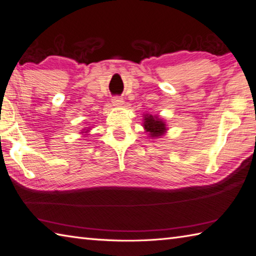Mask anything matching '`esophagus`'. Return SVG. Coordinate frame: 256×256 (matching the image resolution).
Instances as JSON below:
<instances>
[{"label": "esophagus", "instance_id": "1", "mask_svg": "<svg viewBox=\"0 0 256 256\" xmlns=\"http://www.w3.org/2000/svg\"><path fill=\"white\" fill-rule=\"evenodd\" d=\"M112 102L114 107H122L124 105V100L120 97H114Z\"/></svg>", "mask_w": 256, "mask_h": 256}]
</instances>
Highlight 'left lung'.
I'll list each match as a JSON object with an SVG mask.
<instances>
[{"mask_svg":"<svg viewBox=\"0 0 256 256\" xmlns=\"http://www.w3.org/2000/svg\"><path fill=\"white\" fill-rule=\"evenodd\" d=\"M142 127L146 132H148V137L151 139L160 138L168 132V127H166V120L161 118L159 114H144V122Z\"/></svg>","mask_w":256,"mask_h":256,"instance_id":"obj_1","label":"left lung"}]
</instances>
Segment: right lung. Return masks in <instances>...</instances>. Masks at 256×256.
<instances>
[{
    "label": "right lung",
    "mask_w": 256,
    "mask_h": 256,
    "mask_svg": "<svg viewBox=\"0 0 256 256\" xmlns=\"http://www.w3.org/2000/svg\"><path fill=\"white\" fill-rule=\"evenodd\" d=\"M90 130H92V129H90V127H85L84 129L82 130V132H80V134H84V136H87V134H90Z\"/></svg>",
    "instance_id": "obj_1"
}]
</instances>
